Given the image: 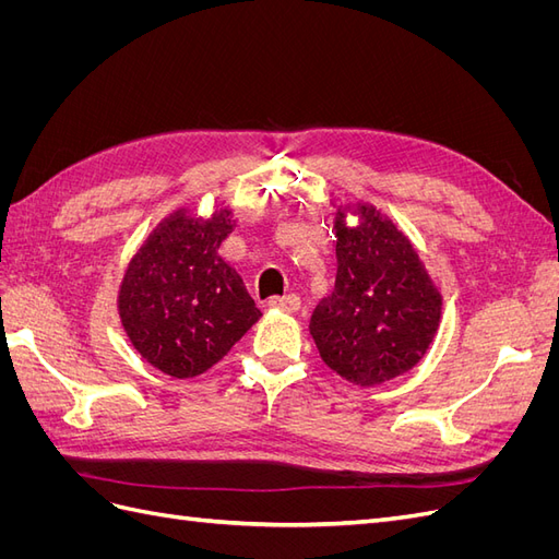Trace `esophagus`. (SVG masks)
I'll return each mask as SVG.
<instances>
[{
  "mask_svg": "<svg viewBox=\"0 0 559 559\" xmlns=\"http://www.w3.org/2000/svg\"><path fill=\"white\" fill-rule=\"evenodd\" d=\"M270 308H277V310H282V312H298L300 310V296H296V294H289V296H282V298H273L267 302Z\"/></svg>",
  "mask_w": 559,
  "mask_h": 559,
  "instance_id": "esophagus-1",
  "label": "esophagus"
}]
</instances>
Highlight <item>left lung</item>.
I'll return each mask as SVG.
<instances>
[{
    "label": "left lung",
    "instance_id": "obj_1",
    "mask_svg": "<svg viewBox=\"0 0 559 559\" xmlns=\"http://www.w3.org/2000/svg\"><path fill=\"white\" fill-rule=\"evenodd\" d=\"M357 212V228L335 216V289L312 312L310 335L337 376L376 386L425 357L443 298L411 240L376 207Z\"/></svg>",
    "mask_w": 559,
    "mask_h": 559
}]
</instances>
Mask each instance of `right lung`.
<instances>
[{"label":"right lung","mask_w":559,"mask_h":559,"mask_svg":"<svg viewBox=\"0 0 559 559\" xmlns=\"http://www.w3.org/2000/svg\"><path fill=\"white\" fill-rule=\"evenodd\" d=\"M230 212L210 222L177 212L148 235L118 296L123 329L142 357L173 378H195L222 361L261 310L242 277L218 257Z\"/></svg>","instance_id":"add662e5"}]
</instances>
